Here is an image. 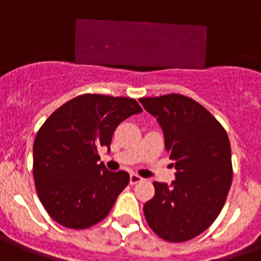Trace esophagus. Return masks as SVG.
<instances>
[{
  "label": "esophagus",
  "mask_w": 261,
  "mask_h": 261,
  "mask_svg": "<svg viewBox=\"0 0 261 261\" xmlns=\"http://www.w3.org/2000/svg\"><path fill=\"white\" fill-rule=\"evenodd\" d=\"M142 180H143V177L139 176V175H136V174H131L130 175V184H133V186H135V184L140 182Z\"/></svg>",
  "instance_id": "1"
}]
</instances>
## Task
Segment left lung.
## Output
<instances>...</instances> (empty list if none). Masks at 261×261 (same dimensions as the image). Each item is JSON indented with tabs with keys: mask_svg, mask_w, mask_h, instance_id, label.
<instances>
[{
	"mask_svg": "<svg viewBox=\"0 0 261 261\" xmlns=\"http://www.w3.org/2000/svg\"><path fill=\"white\" fill-rule=\"evenodd\" d=\"M164 131L174 161L171 184L153 182L144 215L155 234L184 242L207 229L220 214L232 184V153L223 126L191 97L169 94L139 99Z\"/></svg>",
	"mask_w": 261,
	"mask_h": 261,
	"instance_id": "left-lung-1",
	"label": "left lung"
}]
</instances>
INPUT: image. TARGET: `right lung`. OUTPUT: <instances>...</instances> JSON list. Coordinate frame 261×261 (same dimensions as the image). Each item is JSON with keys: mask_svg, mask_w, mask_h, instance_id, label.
<instances>
[{"mask_svg": "<svg viewBox=\"0 0 261 261\" xmlns=\"http://www.w3.org/2000/svg\"><path fill=\"white\" fill-rule=\"evenodd\" d=\"M143 109L130 97L85 94L45 121L33 144V176L48 215L70 229L103 220L127 187L126 171H109L99 148H111L119 123Z\"/></svg>", "mask_w": 261, "mask_h": 261, "instance_id": "obj_1", "label": "right lung"}]
</instances>
